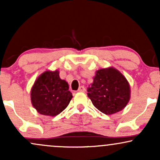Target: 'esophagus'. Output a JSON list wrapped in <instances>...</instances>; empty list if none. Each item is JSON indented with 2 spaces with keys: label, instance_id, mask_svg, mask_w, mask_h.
<instances>
[{
  "label": "esophagus",
  "instance_id": "obj_1",
  "mask_svg": "<svg viewBox=\"0 0 160 160\" xmlns=\"http://www.w3.org/2000/svg\"><path fill=\"white\" fill-rule=\"evenodd\" d=\"M85 91H86V88L84 87L83 86H80V87H79V89H78V92H84Z\"/></svg>",
  "mask_w": 160,
  "mask_h": 160
}]
</instances>
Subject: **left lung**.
Instances as JSON below:
<instances>
[{"instance_id":"1","label":"left lung","mask_w":160,"mask_h":160,"mask_svg":"<svg viewBox=\"0 0 160 160\" xmlns=\"http://www.w3.org/2000/svg\"><path fill=\"white\" fill-rule=\"evenodd\" d=\"M87 92L93 105L107 115L123 109L130 98L127 80L113 68L98 70Z\"/></svg>"}]
</instances>
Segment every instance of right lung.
I'll use <instances>...</instances> for the list:
<instances>
[{"label":"right lung","instance_id":"1","mask_svg":"<svg viewBox=\"0 0 160 160\" xmlns=\"http://www.w3.org/2000/svg\"><path fill=\"white\" fill-rule=\"evenodd\" d=\"M68 89V84L59 78L58 71H46L37 79L32 89L33 106L40 114L52 117L59 114L72 98Z\"/></svg>","mask_w":160,"mask_h":160}]
</instances>
